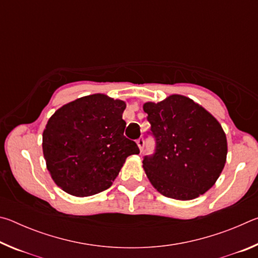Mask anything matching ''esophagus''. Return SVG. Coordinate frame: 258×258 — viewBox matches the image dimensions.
Wrapping results in <instances>:
<instances>
[{
  "label": "esophagus",
  "mask_w": 258,
  "mask_h": 258,
  "mask_svg": "<svg viewBox=\"0 0 258 258\" xmlns=\"http://www.w3.org/2000/svg\"><path fill=\"white\" fill-rule=\"evenodd\" d=\"M137 145L139 147L140 151H143V149H145V140H143V138H140L137 140Z\"/></svg>",
  "instance_id": "34e87169"
}]
</instances>
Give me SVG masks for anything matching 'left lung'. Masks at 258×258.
Here are the masks:
<instances>
[{
  "label": "left lung",
  "instance_id": "1",
  "mask_svg": "<svg viewBox=\"0 0 258 258\" xmlns=\"http://www.w3.org/2000/svg\"><path fill=\"white\" fill-rule=\"evenodd\" d=\"M156 152L143 159L155 189L165 197L191 200L215 184L223 171L228 142L212 113L184 95L146 102Z\"/></svg>",
  "mask_w": 258,
  "mask_h": 258
}]
</instances>
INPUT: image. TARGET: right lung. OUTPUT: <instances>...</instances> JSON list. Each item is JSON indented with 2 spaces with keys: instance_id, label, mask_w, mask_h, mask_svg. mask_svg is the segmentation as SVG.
<instances>
[{
  "instance_id": "right-lung-1",
  "label": "right lung",
  "mask_w": 258,
  "mask_h": 258,
  "mask_svg": "<svg viewBox=\"0 0 258 258\" xmlns=\"http://www.w3.org/2000/svg\"><path fill=\"white\" fill-rule=\"evenodd\" d=\"M126 103L86 95L59 108L43 132V155L52 180L67 194L89 197L107 190L137 143L124 137Z\"/></svg>"
}]
</instances>
